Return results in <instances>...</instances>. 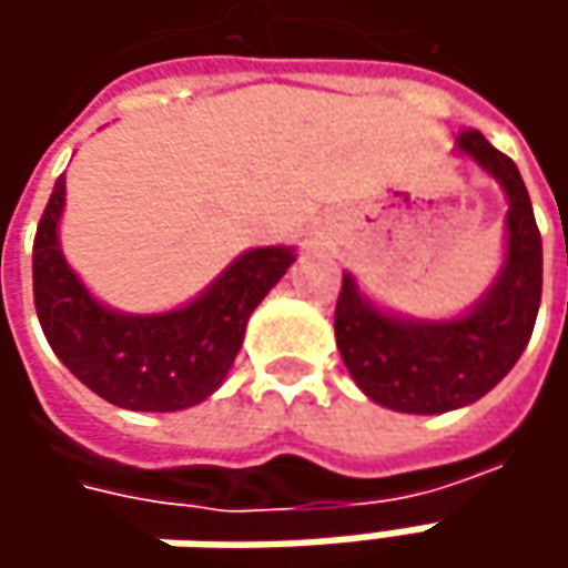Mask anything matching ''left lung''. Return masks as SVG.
Wrapping results in <instances>:
<instances>
[{
  "instance_id": "1",
  "label": "left lung",
  "mask_w": 568,
  "mask_h": 568,
  "mask_svg": "<svg viewBox=\"0 0 568 568\" xmlns=\"http://www.w3.org/2000/svg\"><path fill=\"white\" fill-rule=\"evenodd\" d=\"M458 151L496 176L509 199L506 265L490 294L468 316L407 322L366 303L354 277L344 274L335 306L344 366L373 402L404 414H446L484 398L528 347L540 306L544 250L518 166L477 129L458 135Z\"/></svg>"
}]
</instances>
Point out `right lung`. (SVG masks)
<instances>
[{
    "mask_svg": "<svg viewBox=\"0 0 568 568\" xmlns=\"http://www.w3.org/2000/svg\"><path fill=\"white\" fill-rule=\"evenodd\" d=\"M65 180L33 236V306L53 354L103 402L129 410H183L205 402L236 361L252 310L294 262L268 246L240 255L205 294L164 316H122L84 291L59 252Z\"/></svg>",
    "mask_w": 568,
    "mask_h": 568,
    "instance_id": "right-lung-1",
    "label": "right lung"
}]
</instances>
